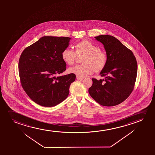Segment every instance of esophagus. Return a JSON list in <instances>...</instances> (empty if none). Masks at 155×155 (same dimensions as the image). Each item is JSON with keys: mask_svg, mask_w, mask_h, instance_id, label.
Returning <instances> with one entry per match:
<instances>
[{"mask_svg": "<svg viewBox=\"0 0 155 155\" xmlns=\"http://www.w3.org/2000/svg\"><path fill=\"white\" fill-rule=\"evenodd\" d=\"M76 78L78 80H83V79L84 78L83 77H80L77 76H76Z\"/></svg>", "mask_w": 155, "mask_h": 155, "instance_id": "34e87169", "label": "esophagus"}]
</instances>
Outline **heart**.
I'll list each match as a JSON object with an SVG mask.
<instances>
[{
	"label": "heart",
	"instance_id": "1",
	"mask_svg": "<svg viewBox=\"0 0 155 155\" xmlns=\"http://www.w3.org/2000/svg\"><path fill=\"white\" fill-rule=\"evenodd\" d=\"M75 52L66 48L61 53L62 59L69 65L74 64L77 55L85 54L82 62L84 64H77L69 68L70 73L80 77L86 76L93 74L95 70L100 72L105 68L107 57L104 51L100 50V47L91 41H81L74 45Z\"/></svg>",
	"mask_w": 155,
	"mask_h": 155
}]
</instances>
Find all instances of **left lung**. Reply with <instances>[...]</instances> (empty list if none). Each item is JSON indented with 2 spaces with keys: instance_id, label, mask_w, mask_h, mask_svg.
Segmentation results:
<instances>
[{
  "instance_id": "8db88e82",
  "label": "left lung",
  "mask_w": 155,
  "mask_h": 155,
  "mask_svg": "<svg viewBox=\"0 0 155 155\" xmlns=\"http://www.w3.org/2000/svg\"><path fill=\"white\" fill-rule=\"evenodd\" d=\"M95 38L104 45L107 60L100 73L104 79L92 78L88 92L100 105L115 106L124 101L134 90L138 70L137 60L133 52L114 36L102 35Z\"/></svg>"
}]
</instances>
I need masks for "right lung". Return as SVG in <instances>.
<instances>
[{"label":"right lung","mask_w":155,"mask_h":155,"mask_svg":"<svg viewBox=\"0 0 155 155\" xmlns=\"http://www.w3.org/2000/svg\"><path fill=\"white\" fill-rule=\"evenodd\" d=\"M70 38L43 36L26 48L18 62L19 78L24 91L36 104L52 107L66 100L76 75L55 77L66 70L61 53Z\"/></svg>","instance_id":"right-lung-1"}]
</instances>
